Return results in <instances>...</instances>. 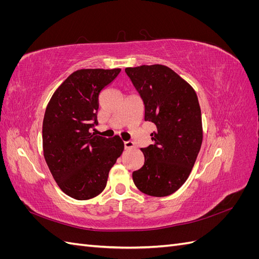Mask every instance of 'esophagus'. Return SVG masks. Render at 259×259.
<instances>
[{
  "instance_id": "esophagus-1",
  "label": "esophagus",
  "mask_w": 259,
  "mask_h": 259,
  "mask_svg": "<svg viewBox=\"0 0 259 259\" xmlns=\"http://www.w3.org/2000/svg\"><path fill=\"white\" fill-rule=\"evenodd\" d=\"M124 147H125V149H133V148H135V144L131 142V140H128V142H124Z\"/></svg>"
}]
</instances>
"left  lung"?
<instances>
[{"label": "left lung", "instance_id": "8db88e82", "mask_svg": "<svg viewBox=\"0 0 259 259\" xmlns=\"http://www.w3.org/2000/svg\"><path fill=\"white\" fill-rule=\"evenodd\" d=\"M125 72L145 105V121L152 122L153 145L142 148L143 167L133 173L138 189L151 197H167L189 177L202 145L201 108L192 86L163 65L126 68Z\"/></svg>", "mask_w": 259, "mask_h": 259}]
</instances>
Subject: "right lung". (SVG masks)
Listing matches in <instances>:
<instances>
[{
  "label": "right lung",
  "mask_w": 259,
  "mask_h": 259,
  "mask_svg": "<svg viewBox=\"0 0 259 259\" xmlns=\"http://www.w3.org/2000/svg\"><path fill=\"white\" fill-rule=\"evenodd\" d=\"M121 69H81L55 91L43 120V153L58 187L75 200L104 191L108 175L124 150L120 136L91 133L97 124L98 97Z\"/></svg>",
  "instance_id": "right-lung-1"
}]
</instances>
